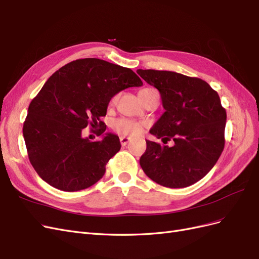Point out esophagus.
<instances>
[{"instance_id":"34e87169","label":"esophagus","mask_w":259,"mask_h":259,"mask_svg":"<svg viewBox=\"0 0 259 259\" xmlns=\"http://www.w3.org/2000/svg\"><path fill=\"white\" fill-rule=\"evenodd\" d=\"M130 140L131 139L128 137H125V136H121L120 137V142H121L122 146H126L130 143Z\"/></svg>"}]
</instances>
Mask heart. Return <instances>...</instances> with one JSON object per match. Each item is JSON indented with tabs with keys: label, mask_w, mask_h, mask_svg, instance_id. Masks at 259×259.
<instances>
[{
	"label": "heart",
	"mask_w": 259,
	"mask_h": 259,
	"mask_svg": "<svg viewBox=\"0 0 259 259\" xmlns=\"http://www.w3.org/2000/svg\"><path fill=\"white\" fill-rule=\"evenodd\" d=\"M112 127L119 135L137 136L143 132L144 123L127 119V117H120V119H116L113 122Z\"/></svg>",
	"instance_id": "obj_1"
}]
</instances>
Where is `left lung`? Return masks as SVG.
<instances>
[{
  "mask_svg": "<svg viewBox=\"0 0 259 259\" xmlns=\"http://www.w3.org/2000/svg\"><path fill=\"white\" fill-rule=\"evenodd\" d=\"M137 73L160 92L165 109L150 134L164 144L174 142L168 147L146 140L140 166L161 186H191L213 168L224 150L227 113L221 98L199 77L159 70L138 69Z\"/></svg>",
  "mask_w": 259,
  "mask_h": 259,
  "instance_id": "obj_1",
  "label": "left lung"
}]
</instances>
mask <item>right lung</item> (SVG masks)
<instances>
[{"instance_id": "obj_1", "label": "right lung", "mask_w": 259, "mask_h": 259, "mask_svg": "<svg viewBox=\"0 0 259 259\" xmlns=\"http://www.w3.org/2000/svg\"><path fill=\"white\" fill-rule=\"evenodd\" d=\"M143 85L131 70L98 58L69 62L46 81L30 103L22 134L29 160L44 182L62 191H79L103 178L106 164L120 150V139L103 133L100 121L119 92ZM99 126V142L81 130Z\"/></svg>"}]
</instances>
